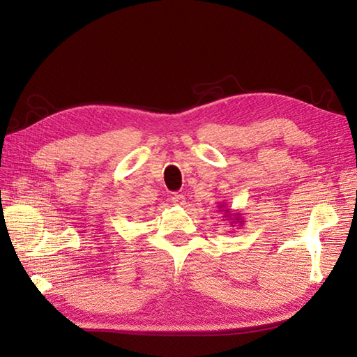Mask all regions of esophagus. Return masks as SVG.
<instances>
[{"instance_id":"34e87169","label":"esophagus","mask_w":357,"mask_h":357,"mask_svg":"<svg viewBox=\"0 0 357 357\" xmlns=\"http://www.w3.org/2000/svg\"><path fill=\"white\" fill-rule=\"evenodd\" d=\"M170 201L173 204H176V206H183V204L185 202V198H184V195H181V193H173Z\"/></svg>"}]
</instances>
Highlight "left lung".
<instances>
[{
    "mask_svg": "<svg viewBox=\"0 0 357 357\" xmlns=\"http://www.w3.org/2000/svg\"><path fill=\"white\" fill-rule=\"evenodd\" d=\"M222 207H224V204H221V206H219V208H222ZM222 211L225 213V215H224V218H229V219H227V221H231V218H230V216H231V215H230V210H222ZM234 216H236V215H234ZM236 219H238V218H236ZM231 222H233V221H231Z\"/></svg>",
    "mask_w": 357,
    "mask_h": 357,
    "instance_id": "8db88e82",
    "label": "left lung"
}]
</instances>
